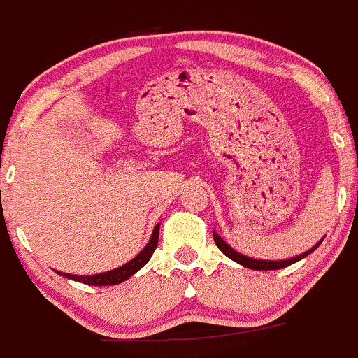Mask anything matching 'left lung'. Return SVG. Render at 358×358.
<instances>
[{
    "label": "left lung",
    "instance_id": "8db88e82",
    "mask_svg": "<svg viewBox=\"0 0 358 358\" xmlns=\"http://www.w3.org/2000/svg\"><path fill=\"white\" fill-rule=\"evenodd\" d=\"M213 239H215V243H217L218 248H220V252L224 253L225 257H229V259L234 260V262L241 264L243 267L253 269V271H275V269H283V267L290 266V264H296L297 260H301V259H304V257L310 255V253L315 252V250L320 246V243L324 241V238H322L320 241H318L315 246H311L308 252L299 253V255H296V257H290V259L264 260V259H253V257H248V255H243V253H239L238 250H234L231 245H227V243H225L224 239H222L220 236L217 234V231H213Z\"/></svg>",
    "mask_w": 358,
    "mask_h": 358
}]
</instances>
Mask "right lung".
Returning a JSON list of instances; mask_svg holds the SVG:
<instances>
[{"instance_id":"right-lung-1","label":"right lung","mask_w":358,"mask_h":358,"mask_svg":"<svg viewBox=\"0 0 358 358\" xmlns=\"http://www.w3.org/2000/svg\"><path fill=\"white\" fill-rule=\"evenodd\" d=\"M159 227H161V224L155 225L154 231H152L150 239H148V243H147V245H145V248L141 250V252L138 253L136 257H134V259H131L129 262H126V264H124V266L115 267V269H112V271L99 273V275H89V276L69 275V273H61V271H55V273H57V275H61V276H64V278L75 280V282L85 283V285H92V287L119 285V283L126 282V280H129L131 276L136 275V273L140 271L141 267H143L145 264H147L148 260H150L152 253H154L155 248H157Z\"/></svg>"}]
</instances>
